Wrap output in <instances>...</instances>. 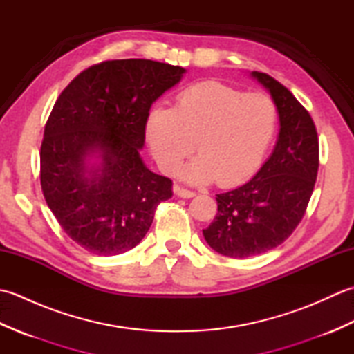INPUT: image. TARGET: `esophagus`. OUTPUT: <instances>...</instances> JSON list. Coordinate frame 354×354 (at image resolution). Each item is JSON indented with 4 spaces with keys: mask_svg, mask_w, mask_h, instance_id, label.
<instances>
[{
    "mask_svg": "<svg viewBox=\"0 0 354 354\" xmlns=\"http://www.w3.org/2000/svg\"><path fill=\"white\" fill-rule=\"evenodd\" d=\"M173 192H175V194L178 198H184V199H190V198H194L196 196V193L192 192V190H187V189H183V187H175L173 189Z\"/></svg>",
    "mask_w": 354,
    "mask_h": 354,
    "instance_id": "esophagus-1",
    "label": "esophagus"
}]
</instances>
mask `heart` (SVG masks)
I'll use <instances>...</instances> for the list:
<instances>
[{
    "label": "heart",
    "mask_w": 354,
    "mask_h": 354,
    "mask_svg": "<svg viewBox=\"0 0 354 354\" xmlns=\"http://www.w3.org/2000/svg\"><path fill=\"white\" fill-rule=\"evenodd\" d=\"M277 106L263 93H243L221 82L192 85L178 95L175 109L149 111L145 135L158 167L173 175L194 146L199 155L185 165L187 183L236 185L252 176L277 129Z\"/></svg>",
    "instance_id": "heart-1"
}]
</instances>
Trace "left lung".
<instances>
[{
	"label": "left lung",
	"instance_id": "1",
	"mask_svg": "<svg viewBox=\"0 0 354 354\" xmlns=\"http://www.w3.org/2000/svg\"><path fill=\"white\" fill-rule=\"evenodd\" d=\"M251 76L272 97L280 131L257 175L217 194L214 221L202 230L216 252L232 259L268 252L292 234L306 213L319 165L318 133L309 112L274 77L259 71Z\"/></svg>",
	"mask_w": 354,
	"mask_h": 354
}]
</instances>
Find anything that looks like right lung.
I'll return each mask as SVG.
<instances>
[{"label":"right lung","instance_id":"right-lung-1","mask_svg":"<svg viewBox=\"0 0 354 354\" xmlns=\"http://www.w3.org/2000/svg\"><path fill=\"white\" fill-rule=\"evenodd\" d=\"M184 73L149 59L106 61L82 71L53 106L41 146L44 198L86 251L132 250L171 198V181L150 171L140 150L150 106Z\"/></svg>","mask_w":354,"mask_h":354}]
</instances>
